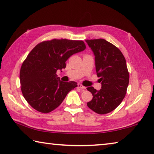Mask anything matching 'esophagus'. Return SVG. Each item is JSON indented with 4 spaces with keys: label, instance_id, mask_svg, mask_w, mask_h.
Listing matches in <instances>:
<instances>
[{
    "label": "esophagus",
    "instance_id": "esophagus-1",
    "mask_svg": "<svg viewBox=\"0 0 154 154\" xmlns=\"http://www.w3.org/2000/svg\"><path fill=\"white\" fill-rule=\"evenodd\" d=\"M77 88H80V89H82V90H84L85 89V87L83 86V85H82V84H81V83H78Z\"/></svg>",
    "mask_w": 154,
    "mask_h": 154
}]
</instances>
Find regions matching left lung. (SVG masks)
I'll use <instances>...</instances> for the list:
<instances>
[{
	"instance_id": "8db88e82",
	"label": "left lung",
	"mask_w": 154,
	"mask_h": 154,
	"mask_svg": "<svg viewBox=\"0 0 154 154\" xmlns=\"http://www.w3.org/2000/svg\"><path fill=\"white\" fill-rule=\"evenodd\" d=\"M85 41L95 56L96 71L102 84L99 91L87 88L93 96L87 105L96 113L106 114L118 107L126 96L129 83L126 59L117 47L105 39Z\"/></svg>"
}]
</instances>
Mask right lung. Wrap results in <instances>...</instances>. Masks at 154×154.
I'll return each instance as SVG.
<instances>
[{
  "label": "right lung",
  "mask_w": 154,
  "mask_h": 154,
  "mask_svg": "<svg viewBox=\"0 0 154 154\" xmlns=\"http://www.w3.org/2000/svg\"><path fill=\"white\" fill-rule=\"evenodd\" d=\"M85 48L83 41L54 38L32 49L21 66L20 80L22 94L33 109L43 113L54 111L77 86L75 82H62L56 72L66 68L72 54Z\"/></svg>",
  "instance_id": "1"
}]
</instances>
